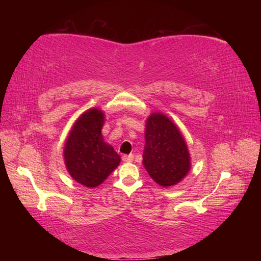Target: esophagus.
I'll return each instance as SVG.
<instances>
[{"mask_svg": "<svg viewBox=\"0 0 261 261\" xmlns=\"http://www.w3.org/2000/svg\"><path fill=\"white\" fill-rule=\"evenodd\" d=\"M134 155H132V154H129V155H123L122 156V160L123 161H124V162H127V163H129V162H132V161H134Z\"/></svg>", "mask_w": 261, "mask_h": 261, "instance_id": "esophagus-1", "label": "esophagus"}]
</instances>
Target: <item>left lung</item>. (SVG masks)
<instances>
[{"mask_svg":"<svg viewBox=\"0 0 261 261\" xmlns=\"http://www.w3.org/2000/svg\"><path fill=\"white\" fill-rule=\"evenodd\" d=\"M143 165L154 182L163 188L179 183L190 171L187 141L165 114L152 113L147 117Z\"/></svg>","mask_w":261,"mask_h":261,"instance_id":"left-lung-1","label":"left lung"}]
</instances>
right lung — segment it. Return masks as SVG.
Returning a JSON list of instances; mask_svg holds the SVG:
<instances>
[{
    "instance_id": "add662e5",
    "label": "right lung",
    "mask_w": 261,
    "mask_h": 261,
    "mask_svg": "<svg viewBox=\"0 0 261 261\" xmlns=\"http://www.w3.org/2000/svg\"><path fill=\"white\" fill-rule=\"evenodd\" d=\"M105 113L91 108L73 123L64 144V163L70 176L86 188L99 187L120 165L121 158L103 140Z\"/></svg>"
}]
</instances>
